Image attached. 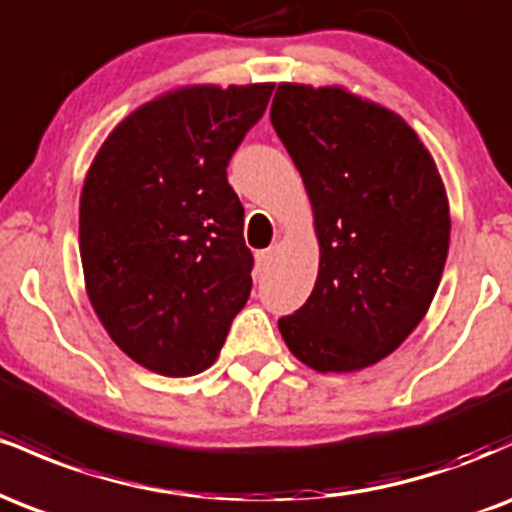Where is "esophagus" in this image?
<instances>
[{
	"instance_id": "34e87169",
	"label": "esophagus",
	"mask_w": 512,
	"mask_h": 512,
	"mask_svg": "<svg viewBox=\"0 0 512 512\" xmlns=\"http://www.w3.org/2000/svg\"><path fill=\"white\" fill-rule=\"evenodd\" d=\"M274 255H276V248H267V250H260V252H257V255H255V260H257V269H260V272H267V269L272 267Z\"/></svg>"
}]
</instances>
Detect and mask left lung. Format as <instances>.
Returning a JSON list of instances; mask_svg holds the SVG:
<instances>
[{"label": "left lung", "mask_w": 512, "mask_h": 512, "mask_svg": "<svg viewBox=\"0 0 512 512\" xmlns=\"http://www.w3.org/2000/svg\"><path fill=\"white\" fill-rule=\"evenodd\" d=\"M269 117L320 240L315 289L279 317L281 337L320 373L373 366L424 320L448 260L436 163L402 117L344 88L281 84Z\"/></svg>", "instance_id": "8db88e82"}]
</instances>
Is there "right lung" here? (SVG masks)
Wrapping results in <instances>:
<instances>
[{
	"label": "right lung",
	"instance_id": "1",
	"mask_svg": "<svg viewBox=\"0 0 512 512\" xmlns=\"http://www.w3.org/2000/svg\"><path fill=\"white\" fill-rule=\"evenodd\" d=\"M272 88L168 93L122 120L88 170L79 207L88 298L113 342L154 373L209 368L248 303L255 260L226 168Z\"/></svg>",
	"mask_w": 512,
	"mask_h": 512
}]
</instances>
